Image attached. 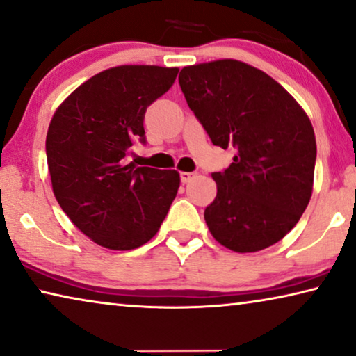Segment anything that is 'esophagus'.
I'll return each instance as SVG.
<instances>
[{
  "label": "esophagus",
  "mask_w": 356,
  "mask_h": 356,
  "mask_svg": "<svg viewBox=\"0 0 356 356\" xmlns=\"http://www.w3.org/2000/svg\"><path fill=\"white\" fill-rule=\"evenodd\" d=\"M194 177H195V173H193V172H181V183H189Z\"/></svg>",
  "instance_id": "esophagus-1"
}]
</instances>
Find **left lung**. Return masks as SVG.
<instances>
[{"label":"left lung","mask_w":356,"mask_h":356,"mask_svg":"<svg viewBox=\"0 0 356 356\" xmlns=\"http://www.w3.org/2000/svg\"><path fill=\"white\" fill-rule=\"evenodd\" d=\"M179 86L215 146L234 147L204 212L213 238L247 254L276 244L313 193L316 140L300 104L260 69L234 59L188 65Z\"/></svg>","instance_id":"obj_1"}]
</instances>
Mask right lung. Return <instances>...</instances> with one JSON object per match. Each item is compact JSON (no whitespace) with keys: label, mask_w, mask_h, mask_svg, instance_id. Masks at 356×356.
Instances as JSON below:
<instances>
[{"label":"right lung","mask_w":356,"mask_h":356,"mask_svg":"<svg viewBox=\"0 0 356 356\" xmlns=\"http://www.w3.org/2000/svg\"><path fill=\"white\" fill-rule=\"evenodd\" d=\"M177 75V67H112L81 83L51 118L46 157L56 200L106 249L131 250L151 241L178 193L177 170L123 161L133 140L144 143L146 109Z\"/></svg>","instance_id":"obj_1"}]
</instances>
